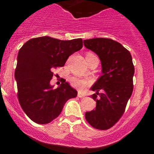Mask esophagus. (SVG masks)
<instances>
[{
	"mask_svg": "<svg viewBox=\"0 0 154 154\" xmlns=\"http://www.w3.org/2000/svg\"><path fill=\"white\" fill-rule=\"evenodd\" d=\"M78 96L79 98H82V97H83L84 96V94H82V92H78Z\"/></svg>",
	"mask_w": 154,
	"mask_h": 154,
	"instance_id": "esophagus-1",
	"label": "esophagus"
}]
</instances>
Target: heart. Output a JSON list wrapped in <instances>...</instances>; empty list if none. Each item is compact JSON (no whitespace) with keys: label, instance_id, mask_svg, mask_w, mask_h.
<instances>
[{"label":"heart","instance_id":"b5f03b06","mask_svg":"<svg viewBox=\"0 0 154 154\" xmlns=\"http://www.w3.org/2000/svg\"><path fill=\"white\" fill-rule=\"evenodd\" d=\"M71 82H72V85L73 86L79 89H84L87 85L86 81L80 79L78 78H72L71 79Z\"/></svg>","mask_w":154,"mask_h":154}]
</instances>
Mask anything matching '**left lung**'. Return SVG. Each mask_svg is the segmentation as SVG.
<instances>
[{
    "instance_id": "1",
    "label": "left lung",
    "mask_w": 154,
    "mask_h": 154,
    "mask_svg": "<svg viewBox=\"0 0 154 154\" xmlns=\"http://www.w3.org/2000/svg\"><path fill=\"white\" fill-rule=\"evenodd\" d=\"M83 43L99 56L103 74L91 87L96 92L92 95L96 107L85 112V119L94 128L107 130L124 113L133 92L134 66L131 54L120 43L109 38L87 39ZM99 90L103 92L99 93Z\"/></svg>"
}]
</instances>
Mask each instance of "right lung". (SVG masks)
I'll return each instance as SVG.
<instances>
[{"instance_id":"add662e5","label":"right lung","mask_w":154,"mask_h":154,"mask_svg":"<svg viewBox=\"0 0 154 154\" xmlns=\"http://www.w3.org/2000/svg\"><path fill=\"white\" fill-rule=\"evenodd\" d=\"M82 48V38L62 41L48 36L28 40L19 50L14 77L17 97L24 112L38 124L59 116L64 105L77 91L64 80L57 89L50 81L53 69L62 67L68 58Z\"/></svg>"}]
</instances>
